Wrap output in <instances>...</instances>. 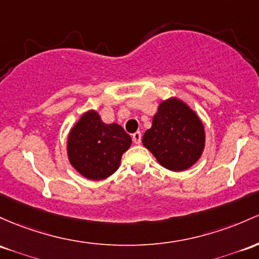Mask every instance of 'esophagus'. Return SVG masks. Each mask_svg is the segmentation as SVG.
<instances>
[{
    "mask_svg": "<svg viewBox=\"0 0 259 259\" xmlns=\"http://www.w3.org/2000/svg\"><path fill=\"white\" fill-rule=\"evenodd\" d=\"M133 141H134V144H138V145L141 143V133L140 132L133 134Z\"/></svg>",
    "mask_w": 259,
    "mask_h": 259,
    "instance_id": "1",
    "label": "esophagus"
}]
</instances>
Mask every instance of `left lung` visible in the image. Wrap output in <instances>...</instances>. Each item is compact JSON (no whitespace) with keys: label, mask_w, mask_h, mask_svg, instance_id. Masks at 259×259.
Masks as SVG:
<instances>
[{"label":"left lung","mask_w":259,"mask_h":259,"mask_svg":"<svg viewBox=\"0 0 259 259\" xmlns=\"http://www.w3.org/2000/svg\"><path fill=\"white\" fill-rule=\"evenodd\" d=\"M143 144L162 167L173 172L184 171L204 151V125L183 101L169 98L158 106L152 126L143 136Z\"/></svg>","instance_id":"obj_1"}]
</instances>
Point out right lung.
Here are the masks:
<instances>
[{"mask_svg":"<svg viewBox=\"0 0 259 259\" xmlns=\"http://www.w3.org/2000/svg\"><path fill=\"white\" fill-rule=\"evenodd\" d=\"M132 138L119 124H106L96 110H88L71 129L67 156L79 175L92 181L112 176L120 166Z\"/></svg>","mask_w":259,"mask_h":259,"instance_id":"add662e5","label":"right lung"}]
</instances>
